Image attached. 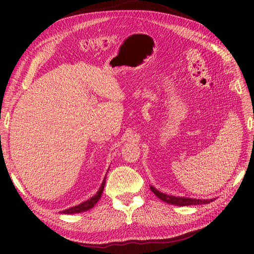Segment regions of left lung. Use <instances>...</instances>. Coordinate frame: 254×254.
<instances>
[{"mask_svg":"<svg viewBox=\"0 0 254 254\" xmlns=\"http://www.w3.org/2000/svg\"><path fill=\"white\" fill-rule=\"evenodd\" d=\"M150 190L153 191L158 198H160L161 200H163L167 203H171L174 205H194V204H205V203H210L213 201V199H205V200H201V199H191V198H184V197H175V196H170L161 193L158 190H156L153 187H150Z\"/></svg>","mask_w":254,"mask_h":254,"instance_id":"obj_1","label":"left lung"}]
</instances>
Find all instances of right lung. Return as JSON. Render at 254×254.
<instances>
[{
    "label": "right lung",
    "mask_w": 254,
    "mask_h": 254,
    "mask_svg": "<svg viewBox=\"0 0 254 254\" xmlns=\"http://www.w3.org/2000/svg\"><path fill=\"white\" fill-rule=\"evenodd\" d=\"M105 179H106V178H105ZM105 179H104V181H103V183H102L101 188H99V190H97V193H96L93 197L88 199L87 201H84V202H82V203H80V204H78V205H75V206H73V207H70V209L63 211V213H64V214L80 213V212H83V211H87V210L91 209V207H93L94 204L98 201V199L101 198V196H102L103 190H104V187H105Z\"/></svg>",
    "instance_id": "obj_1"
}]
</instances>
